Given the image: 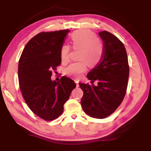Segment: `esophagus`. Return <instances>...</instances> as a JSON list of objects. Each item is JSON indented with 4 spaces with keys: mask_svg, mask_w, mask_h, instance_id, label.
Segmentation results:
<instances>
[{
    "mask_svg": "<svg viewBox=\"0 0 151 151\" xmlns=\"http://www.w3.org/2000/svg\"><path fill=\"white\" fill-rule=\"evenodd\" d=\"M75 83H76V86H77V87H78V86H79V85H78V80H75Z\"/></svg>",
    "mask_w": 151,
    "mask_h": 151,
    "instance_id": "esophagus-1",
    "label": "esophagus"
}]
</instances>
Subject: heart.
<instances>
[{
	"label": "heart",
	"instance_id": "b5f03b06",
	"mask_svg": "<svg viewBox=\"0 0 151 151\" xmlns=\"http://www.w3.org/2000/svg\"><path fill=\"white\" fill-rule=\"evenodd\" d=\"M71 44L75 49H81L79 58L82 59L73 63L65 69L66 75L78 78L87 68V64L94 65L99 62L103 56V49L101 43L98 40L96 35L87 29L78 30L70 35ZM70 47L63 45L60 48V58L63 62L69 59Z\"/></svg>",
	"mask_w": 151,
	"mask_h": 151
}]
</instances>
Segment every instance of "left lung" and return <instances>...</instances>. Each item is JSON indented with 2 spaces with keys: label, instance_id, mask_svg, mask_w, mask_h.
I'll return each instance as SVG.
<instances>
[{
  "label": "left lung",
  "instance_id": "left-lung-1",
  "mask_svg": "<svg viewBox=\"0 0 151 151\" xmlns=\"http://www.w3.org/2000/svg\"><path fill=\"white\" fill-rule=\"evenodd\" d=\"M103 41V53L101 62L86 76L92 84L79 83L84 94L81 106L88 116L104 119L116 111L126 93L129 67L127 51L122 42L107 31L99 33Z\"/></svg>",
  "mask_w": 151,
  "mask_h": 151
}]
</instances>
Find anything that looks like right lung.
I'll use <instances>...</instances> for the list:
<instances>
[{
	"label": "right lung",
	"instance_id": "right-lung-1",
	"mask_svg": "<svg viewBox=\"0 0 151 151\" xmlns=\"http://www.w3.org/2000/svg\"><path fill=\"white\" fill-rule=\"evenodd\" d=\"M69 30L40 32L24 47L19 62L18 76L22 96L30 109L45 121H52L63 112L76 84L63 76L51 80L52 71L61 63L60 48Z\"/></svg>",
	"mask_w": 151,
	"mask_h": 151
}]
</instances>
